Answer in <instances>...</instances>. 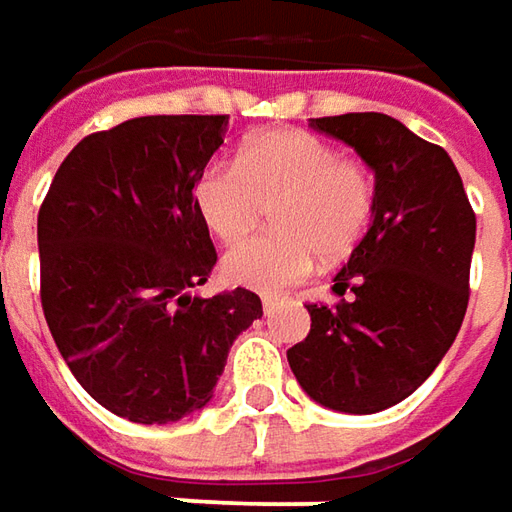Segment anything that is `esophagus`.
Returning a JSON list of instances; mask_svg holds the SVG:
<instances>
[{"label":"esophagus","mask_w":512,"mask_h":512,"mask_svg":"<svg viewBox=\"0 0 512 512\" xmlns=\"http://www.w3.org/2000/svg\"><path fill=\"white\" fill-rule=\"evenodd\" d=\"M280 308V300L277 297H263V314H274Z\"/></svg>","instance_id":"1"}]
</instances>
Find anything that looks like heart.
<instances>
[{
  "mask_svg": "<svg viewBox=\"0 0 512 512\" xmlns=\"http://www.w3.org/2000/svg\"><path fill=\"white\" fill-rule=\"evenodd\" d=\"M196 210L221 243L252 235L274 207V235L235 246L221 260L232 285L280 294L325 260L347 255L373 218L370 170L300 128H271L246 139L238 165L198 173Z\"/></svg>",
  "mask_w": 512,
  "mask_h": 512,
  "instance_id": "b5f03b06",
  "label": "heart"
}]
</instances>
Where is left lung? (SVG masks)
<instances>
[{"instance_id":"obj_1","label":"left lung","mask_w":512,"mask_h":512,"mask_svg":"<svg viewBox=\"0 0 512 512\" xmlns=\"http://www.w3.org/2000/svg\"><path fill=\"white\" fill-rule=\"evenodd\" d=\"M375 173L373 224L333 277L339 305H305L308 339L288 350L316 403L375 415L443 361L468 308L476 215L451 156L378 111L311 120Z\"/></svg>"}]
</instances>
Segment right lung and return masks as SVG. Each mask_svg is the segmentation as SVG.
Here are the masks:
<instances>
[{
  "instance_id": "obj_1",
  "label": "right lung",
  "mask_w": 512,
  "mask_h": 512,
  "mask_svg": "<svg viewBox=\"0 0 512 512\" xmlns=\"http://www.w3.org/2000/svg\"><path fill=\"white\" fill-rule=\"evenodd\" d=\"M227 128V114H154L89 134L38 210L52 339L78 384L131 423L204 409L232 342L263 316L246 288L196 294L215 249L193 187Z\"/></svg>"
}]
</instances>
